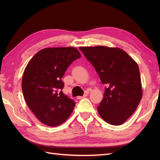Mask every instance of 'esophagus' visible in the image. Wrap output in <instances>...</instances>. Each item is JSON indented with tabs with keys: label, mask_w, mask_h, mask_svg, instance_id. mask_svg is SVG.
Returning <instances> with one entry per match:
<instances>
[{
	"label": "esophagus",
	"mask_w": 160,
	"mask_h": 160,
	"mask_svg": "<svg viewBox=\"0 0 160 160\" xmlns=\"http://www.w3.org/2000/svg\"><path fill=\"white\" fill-rule=\"evenodd\" d=\"M88 93H85L83 96H79V97H77V99H83V98H86V97L88 96Z\"/></svg>",
	"instance_id": "obj_1"
}]
</instances>
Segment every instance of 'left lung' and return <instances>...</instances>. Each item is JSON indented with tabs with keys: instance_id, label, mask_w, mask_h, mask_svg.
Segmentation results:
<instances>
[{
	"instance_id": "1",
	"label": "left lung",
	"mask_w": 160,
	"mask_h": 160,
	"mask_svg": "<svg viewBox=\"0 0 160 160\" xmlns=\"http://www.w3.org/2000/svg\"><path fill=\"white\" fill-rule=\"evenodd\" d=\"M106 85L103 98L98 107L106 122L123 124L135 111L142 98L139 67L126 52L119 48L97 46L79 47Z\"/></svg>"
}]
</instances>
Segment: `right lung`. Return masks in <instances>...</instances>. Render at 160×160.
I'll return each instance as SVG.
<instances>
[{
	"mask_svg": "<svg viewBox=\"0 0 160 160\" xmlns=\"http://www.w3.org/2000/svg\"><path fill=\"white\" fill-rule=\"evenodd\" d=\"M81 57L75 47L46 48L27 64L22 79L23 95L28 107L43 124L59 125L73 111L75 102L62 93L61 78Z\"/></svg>",
	"mask_w": 160,
	"mask_h": 160,
	"instance_id": "right-lung-1",
	"label": "right lung"
}]
</instances>
